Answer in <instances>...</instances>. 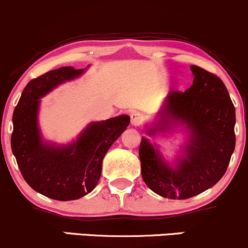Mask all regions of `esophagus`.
I'll use <instances>...</instances> for the list:
<instances>
[{
	"mask_svg": "<svg viewBox=\"0 0 248 248\" xmlns=\"http://www.w3.org/2000/svg\"><path fill=\"white\" fill-rule=\"evenodd\" d=\"M130 118H131V124L133 125V126H140V125L142 124V116L139 114V112H132V114L130 115Z\"/></svg>",
	"mask_w": 248,
	"mask_h": 248,
	"instance_id": "obj_1",
	"label": "esophagus"
}]
</instances>
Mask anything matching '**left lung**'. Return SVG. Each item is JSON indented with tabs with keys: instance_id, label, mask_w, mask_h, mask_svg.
Listing matches in <instances>:
<instances>
[{
	"instance_id": "1",
	"label": "left lung",
	"mask_w": 248,
	"mask_h": 248,
	"mask_svg": "<svg viewBox=\"0 0 248 248\" xmlns=\"http://www.w3.org/2000/svg\"><path fill=\"white\" fill-rule=\"evenodd\" d=\"M193 85L185 92H170L160 112V124L149 134L173 122L191 130L186 155L173 169L145 137L139 157L143 182L163 198L188 199L202 193L224 176L236 146V110L219 77L198 65L191 66Z\"/></svg>"
}]
</instances>
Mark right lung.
Listing matches in <instances>:
<instances>
[{"label":"right lung","mask_w":248,"mask_h":248,"mask_svg":"<svg viewBox=\"0 0 248 248\" xmlns=\"http://www.w3.org/2000/svg\"><path fill=\"white\" fill-rule=\"evenodd\" d=\"M82 71L63 66L32 79L12 117L11 149L24 179L34 191L60 201L77 200L93 191L106 153L130 124L129 116L121 115L91 123L69 146L55 147L42 142L36 121L40 97Z\"/></svg>","instance_id":"obj_1"}]
</instances>
